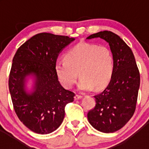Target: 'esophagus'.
Instances as JSON below:
<instances>
[{
  "mask_svg": "<svg viewBox=\"0 0 149 149\" xmlns=\"http://www.w3.org/2000/svg\"><path fill=\"white\" fill-rule=\"evenodd\" d=\"M81 98H82V96H81V95H76L74 96V99H75V100L81 99Z\"/></svg>",
  "mask_w": 149,
  "mask_h": 149,
  "instance_id": "34e87169",
  "label": "esophagus"
}]
</instances>
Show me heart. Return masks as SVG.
Returning <instances> with one entry per match:
<instances>
[{
    "label": "heart",
    "instance_id": "obj_1",
    "mask_svg": "<svg viewBox=\"0 0 149 149\" xmlns=\"http://www.w3.org/2000/svg\"><path fill=\"white\" fill-rule=\"evenodd\" d=\"M55 72L61 84L71 89L79 77L78 87L82 91L104 88L114 72V56L107 46L80 43L65 54V59L56 61Z\"/></svg>",
    "mask_w": 149,
    "mask_h": 149
}]
</instances>
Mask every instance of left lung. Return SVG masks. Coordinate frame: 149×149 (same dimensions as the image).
<instances>
[{
    "label": "left lung",
    "instance_id": "left-lung-1",
    "mask_svg": "<svg viewBox=\"0 0 149 149\" xmlns=\"http://www.w3.org/2000/svg\"><path fill=\"white\" fill-rule=\"evenodd\" d=\"M98 37L109 43L114 56V72L108 86L94 96L95 106L88 112L87 118L98 131L113 133L134 115L140 75L132 51L119 36L104 30L92 34L87 39Z\"/></svg>",
    "mask_w": 149,
    "mask_h": 149
}]
</instances>
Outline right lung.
Returning a JSON list of instances; mask_svg holds the SVG:
<instances>
[{"label":"right lung","instance_id":"right-lung-1","mask_svg":"<svg viewBox=\"0 0 149 149\" xmlns=\"http://www.w3.org/2000/svg\"><path fill=\"white\" fill-rule=\"evenodd\" d=\"M74 38L41 33L19 47L13 59L9 89L13 108L21 122L36 134L53 132L63 122L65 107L75 94L61 86L55 72L59 53ZM37 77L35 90L28 95L23 89L25 77Z\"/></svg>","mask_w":149,"mask_h":149}]
</instances>
